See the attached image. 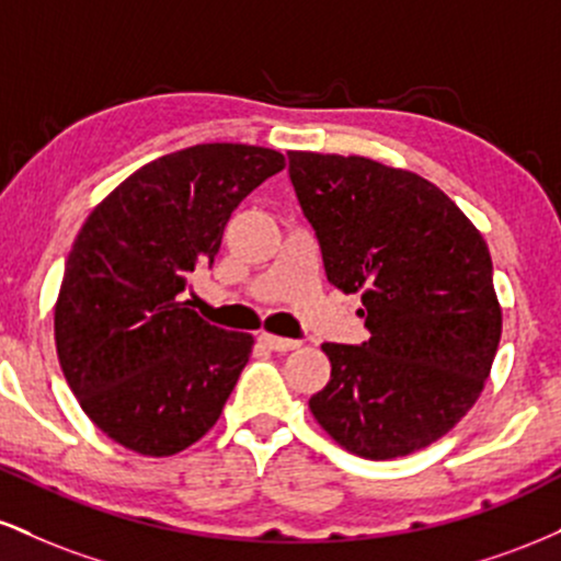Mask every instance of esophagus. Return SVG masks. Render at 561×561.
<instances>
[{"label": "esophagus", "mask_w": 561, "mask_h": 561, "mask_svg": "<svg viewBox=\"0 0 561 561\" xmlns=\"http://www.w3.org/2000/svg\"><path fill=\"white\" fill-rule=\"evenodd\" d=\"M261 343L266 347H272L276 353H287V351H295L300 343L298 340H285V337H276V334H268V332H261Z\"/></svg>", "instance_id": "1"}]
</instances>
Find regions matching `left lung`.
Wrapping results in <instances>:
<instances>
[{"label":"left lung","instance_id":"1","mask_svg":"<svg viewBox=\"0 0 561 561\" xmlns=\"http://www.w3.org/2000/svg\"><path fill=\"white\" fill-rule=\"evenodd\" d=\"M327 279L362 293L369 340L324 343L332 375L308 401L332 440L398 459L480 398L501 340L488 244L433 182L362 156L287 152Z\"/></svg>","mask_w":561,"mask_h":561}]
</instances>
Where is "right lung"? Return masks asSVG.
I'll return each instance as SVG.
<instances>
[{
	"label": "right lung",
	"mask_w": 561,
	"mask_h": 561,
	"mask_svg": "<svg viewBox=\"0 0 561 561\" xmlns=\"http://www.w3.org/2000/svg\"><path fill=\"white\" fill-rule=\"evenodd\" d=\"M282 169L268 147H186L134 171L83 221L55 306L57 358L83 414L124 448L173 456L221 416L253 334L208 324L182 293L214 266L231 210Z\"/></svg>",
	"instance_id": "1"
}]
</instances>
